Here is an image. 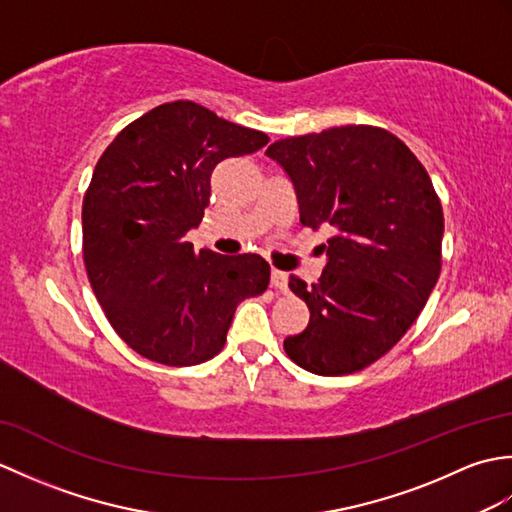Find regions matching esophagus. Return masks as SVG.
Instances as JSON below:
<instances>
[{
  "label": "esophagus",
  "mask_w": 512,
  "mask_h": 512,
  "mask_svg": "<svg viewBox=\"0 0 512 512\" xmlns=\"http://www.w3.org/2000/svg\"><path fill=\"white\" fill-rule=\"evenodd\" d=\"M270 284H273L275 290H288V273L275 268L273 273H270Z\"/></svg>",
  "instance_id": "34e87169"
}]
</instances>
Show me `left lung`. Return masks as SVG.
Instances as JSON below:
<instances>
[{
    "instance_id": "left-lung-1",
    "label": "left lung",
    "mask_w": 512,
    "mask_h": 512,
    "mask_svg": "<svg viewBox=\"0 0 512 512\" xmlns=\"http://www.w3.org/2000/svg\"><path fill=\"white\" fill-rule=\"evenodd\" d=\"M266 154L295 184L301 224L334 231L317 284L290 277L310 323L284 350L312 374L361 372L405 336L440 277L438 193L422 162L383 127L290 136Z\"/></svg>"
}]
</instances>
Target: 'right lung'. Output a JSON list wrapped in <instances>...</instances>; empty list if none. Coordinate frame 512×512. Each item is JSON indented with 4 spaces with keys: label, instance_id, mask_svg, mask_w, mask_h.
I'll return each mask as SVG.
<instances>
[{
    "label": "right lung",
    "instance_id": "right-lung-1",
    "mask_svg": "<svg viewBox=\"0 0 512 512\" xmlns=\"http://www.w3.org/2000/svg\"><path fill=\"white\" fill-rule=\"evenodd\" d=\"M268 136L193 101L158 105L118 134L83 195V262L114 332L140 356L191 367L222 352L239 301L268 288L259 255L195 253L184 239L211 173Z\"/></svg>",
    "mask_w": 512,
    "mask_h": 512
}]
</instances>
